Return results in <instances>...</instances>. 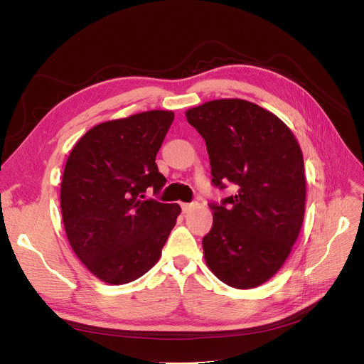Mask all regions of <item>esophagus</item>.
<instances>
[{
    "mask_svg": "<svg viewBox=\"0 0 364 364\" xmlns=\"http://www.w3.org/2000/svg\"><path fill=\"white\" fill-rule=\"evenodd\" d=\"M195 205L196 203H181V210H183V213H188V211H191L192 208H195Z\"/></svg>",
    "mask_w": 364,
    "mask_h": 364,
    "instance_id": "esophagus-1",
    "label": "esophagus"
}]
</instances>
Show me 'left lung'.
Returning a JSON list of instances; mask_svg holds the SVG:
<instances>
[{"mask_svg": "<svg viewBox=\"0 0 364 364\" xmlns=\"http://www.w3.org/2000/svg\"><path fill=\"white\" fill-rule=\"evenodd\" d=\"M210 154L213 184L236 195L210 203L205 262L235 289H255L287 260L305 215L304 154L289 126L244 100H215L186 112Z\"/></svg>", "mask_w": 364, "mask_h": 364, "instance_id": "left-lung-1", "label": "left lung"}]
</instances>
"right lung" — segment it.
<instances>
[{"label":"right lung","mask_w":364,"mask_h":364,"mask_svg":"<svg viewBox=\"0 0 364 364\" xmlns=\"http://www.w3.org/2000/svg\"><path fill=\"white\" fill-rule=\"evenodd\" d=\"M172 112L151 109L93 126L73 147L60 183L62 221L77 257L113 286L143 277L159 260L181 213L146 199L166 178L156 165Z\"/></svg>","instance_id":"right-lung-1"}]
</instances>
